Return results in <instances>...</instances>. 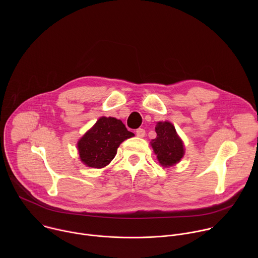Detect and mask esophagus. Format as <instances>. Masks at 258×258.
<instances>
[{"label":"esophagus","instance_id":"34e87169","mask_svg":"<svg viewBox=\"0 0 258 258\" xmlns=\"http://www.w3.org/2000/svg\"><path fill=\"white\" fill-rule=\"evenodd\" d=\"M136 135H137L139 138H143V137H145L146 132H145L144 128H138V130L136 131Z\"/></svg>","mask_w":258,"mask_h":258}]
</instances>
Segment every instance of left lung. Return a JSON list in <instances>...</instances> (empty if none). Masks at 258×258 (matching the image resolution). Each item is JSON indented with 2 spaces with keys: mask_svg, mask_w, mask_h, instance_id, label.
Returning <instances> with one entry per match:
<instances>
[{
  "mask_svg": "<svg viewBox=\"0 0 258 258\" xmlns=\"http://www.w3.org/2000/svg\"><path fill=\"white\" fill-rule=\"evenodd\" d=\"M155 132L157 137L152 140L151 146L157 155L158 161L163 166L177 163L183 156V145L177 136L174 126L168 122H158Z\"/></svg>",
  "mask_w": 258,
  "mask_h": 258,
  "instance_id": "1",
  "label": "left lung"
}]
</instances>
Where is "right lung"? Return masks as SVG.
I'll list each match as a JSON object with an SVG mask.
<instances>
[{"label": "right lung", "instance_id": "right-lung-1", "mask_svg": "<svg viewBox=\"0 0 258 258\" xmlns=\"http://www.w3.org/2000/svg\"><path fill=\"white\" fill-rule=\"evenodd\" d=\"M134 136L121 120L101 117L78 143L81 160L90 167L102 168L114 158L119 145Z\"/></svg>", "mask_w": 258, "mask_h": 258}]
</instances>
